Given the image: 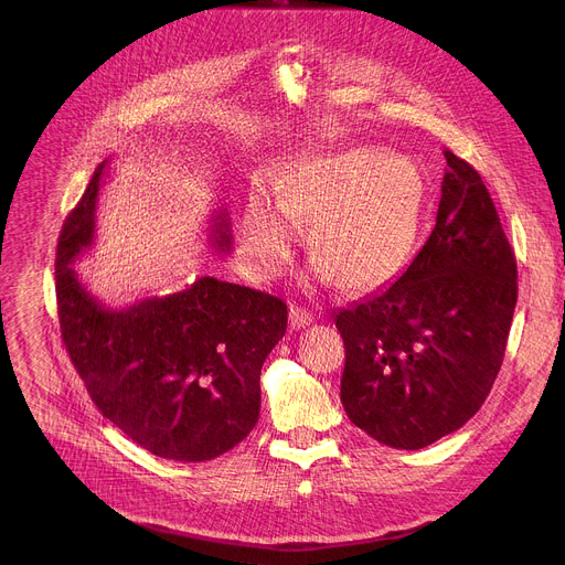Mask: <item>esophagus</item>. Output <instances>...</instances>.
Segmentation results:
<instances>
[{
	"mask_svg": "<svg viewBox=\"0 0 565 565\" xmlns=\"http://www.w3.org/2000/svg\"><path fill=\"white\" fill-rule=\"evenodd\" d=\"M288 324L292 331H299V329H306L312 324V312L301 308V306H290V312H288Z\"/></svg>",
	"mask_w": 565,
	"mask_h": 565,
	"instance_id": "1",
	"label": "esophagus"
}]
</instances>
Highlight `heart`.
I'll return each instance as SVG.
<instances>
[{"instance_id": "heart-1", "label": "heart", "mask_w": 565, "mask_h": 565, "mask_svg": "<svg viewBox=\"0 0 565 565\" xmlns=\"http://www.w3.org/2000/svg\"><path fill=\"white\" fill-rule=\"evenodd\" d=\"M423 181L409 160L349 149L329 158L288 166L275 179V196L255 188L241 246L259 279L281 275L308 223L315 275L369 292L388 284L407 264L420 218Z\"/></svg>"}]
</instances>
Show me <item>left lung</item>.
I'll use <instances>...</instances> for the list:
<instances>
[{
    "label": "left lung",
    "mask_w": 565,
    "mask_h": 565,
    "mask_svg": "<svg viewBox=\"0 0 565 565\" xmlns=\"http://www.w3.org/2000/svg\"><path fill=\"white\" fill-rule=\"evenodd\" d=\"M445 158L423 250L388 288L335 315L344 412L395 449H423L482 407L516 306V259L494 201L467 160Z\"/></svg>",
    "instance_id": "1"
}]
</instances>
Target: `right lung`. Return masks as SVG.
Returning <instances> with one entry per match:
<instances>
[{"mask_svg": "<svg viewBox=\"0 0 565 565\" xmlns=\"http://www.w3.org/2000/svg\"><path fill=\"white\" fill-rule=\"evenodd\" d=\"M107 168L109 160L96 168L57 238L62 342L96 407L127 438L168 460H212L259 420V375L286 333V303L214 277L129 308L96 299L71 264L94 244ZM212 221V246L227 253L232 234L225 212Z\"/></svg>", "mask_w": 565, "mask_h": 565, "instance_id": "add662e5", "label": "right lung"}]
</instances>
